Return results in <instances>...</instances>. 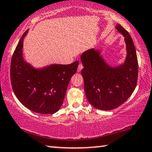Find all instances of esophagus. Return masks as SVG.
Wrapping results in <instances>:
<instances>
[{"mask_svg":"<svg viewBox=\"0 0 152 152\" xmlns=\"http://www.w3.org/2000/svg\"><path fill=\"white\" fill-rule=\"evenodd\" d=\"M82 68H83V65H82L81 63H80L79 65H78V70H77V71H78L79 72H80L82 70Z\"/></svg>","mask_w":152,"mask_h":152,"instance_id":"34e87169","label":"esophagus"}]
</instances>
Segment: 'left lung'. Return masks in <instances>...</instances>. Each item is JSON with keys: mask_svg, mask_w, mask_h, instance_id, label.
Segmentation results:
<instances>
[{"mask_svg": "<svg viewBox=\"0 0 152 152\" xmlns=\"http://www.w3.org/2000/svg\"><path fill=\"white\" fill-rule=\"evenodd\" d=\"M116 29L125 37L127 56L125 62L115 68L110 66L99 50H88L81 56L84 68V91L92 106L97 109H116L127 101L137 85L138 61L135 48L129 33L121 25Z\"/></svg>", "mask_w": 152, "mask_h": 152, "instance_id": "1", "label": "left lung"}]
</instances>
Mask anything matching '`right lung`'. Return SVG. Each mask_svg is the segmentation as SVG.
Segmentation results:
<instances>
[{
    "label": "right lung",
    "mask_w": 152,
    "mask_h": 152,
    "mask_svg": "<svg viewBox=\"0 0 152 152\" xmlns=\"http://www.w3.org/2000/svg\"><path fill=\"white\" fill-rule=\"evenodd\" d=\"M27 31L20 37L11 59L12 88L19 101L28 109L40 114H53L63 103L78 61L68 65L51 64L41 69L33 68L23 58V39Z\"/></svg>",
    "instance_id": "1"
}]
</instances>
